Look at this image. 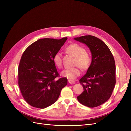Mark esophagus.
<instances>
[{
  "mask_svg": "<svg viewBox=\"0 0 131 131\" xmlns=\"http://www.w3.org/2000/svg\"><path fill=\"white\" fill-rule=\"evenodd\" d=\"M68 82H69V84H75V82L74 81L71 80H68Z\"/></svg>",
  "mask_w": 131,
  "mask_h": 131,
  "instance_id": "1",
  "label": "esophagus"
}]
</instances>
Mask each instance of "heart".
Returning <instances> with one entry per match:
<instances>
[{
	"label": "heart",
	"mask_w": 131,
	"mask_h": 131,
	"mask_svg": "<svg viewBox=\"0 0 131 131\" xmlns=\"http://www.w3.org/2000/svg\"><path fill=\"white\" fill-rule=\"evenodd\" d=\"M66 51L75 57L74 66H78L82 70L89 68L91 62V58L90 54L86 52L82 46L77 43H72L66 47ZM53 61L58 68H61L62 66V54L57 52L54 54ZM63 77L69 79H73L80 74V70L79 67H75L70 68H67L62 72Z\"/></svg>",
	"instance_id": "1"
}]
</instances>
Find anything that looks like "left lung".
Listing matches in <instances>:
<instances>
[{"label": "left lung", "mask_w": 131, "mask_h": 131, "mask_svg": "<svg viewBox=\"0 0 131 131\" xmlns=\"http://www.w3.org/2000/svg\"><path fill=\"white\" fill-rule=\"evenodd\" d=\"M74 40L86 44L92 54L87 73L79 80L84 91L78 100L82 105L94 108L104 103L112 94L116 83L114 58L109 47L96 37L85 35Z\"/></svg>", "instance_id": "1"}]
</instances>
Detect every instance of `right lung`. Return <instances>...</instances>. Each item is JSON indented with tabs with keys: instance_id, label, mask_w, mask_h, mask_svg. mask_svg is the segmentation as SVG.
Masks as SVG:
<instances>
[{
	"instance_id": "obj_1",
	"label": "right lung",
	"mask_w": 131,
	"mask_h": 131,
	"mask_svg": "<svg viewBox=\"0 0 131 131\" xmlns=\"http://www.w3.org/2000/svg\"><path fill=\"white\" fill-rule=\"evenodd\" d=\"M67 40L40 39L23 53L18 66V86L23 98L31 106L43 109L53 104L67 85L66 78H58L53 61L54 54Z\"/></svg>"
}]
</instances>
